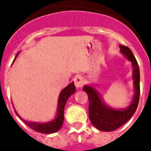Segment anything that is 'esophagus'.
Segmentation results:
<instances>
[{
	"instance_id": "esophagus-1",
	"label": "esophagus",
	"mask_w": 151,
	"mask_h": 151,
	"mask_svg": "<svg viewBox=\"0 0 151 151\" xmlns=\"http://www.w3.org/2000/svg\"><path fill=\"white\" fill-rule=\"evenodd\" d=\"M74 85L77 88H81L82 87L83 85L85 84V81H84L83 78L81 77V76H77L75 78H74Z\"/></svg>"
}]
</instances>
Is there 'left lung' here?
Segmentation results:
<instances>
[{"label": "left lung", "mask_w": 151, "mask_h": 151, "mask_svg": "<svg viewBox=\"0 0 151 151\" xmlns=\"http://www.w3.org/2000/svg\"><path fill=\"white\" fill-rule=\"evenodd\" d=\"M120 51L132 63L133 66L134 96L132 103L124 109H114L104 103L97 91L93 87L85 86L83 90L88 97V117L96 128L104 132H112L128 121L135 112L140 94V73L139 65L129 47L119 45Z\"/></svg>", "instance_id": "left-lung-1"}]
</instances>
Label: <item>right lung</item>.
Segmentation results:
<instances>
[{
  "label": "right lung",
  "instance_id": "add662e5",
  "mask_svg": "<svg viewBox=\"0 0 151 151\" xmlns=\"http://www.w3.org/2000/svg\"><path fill=\"white\" fill-rule=\"evenodd\" d=\"M18 55V54H17ZM17 58V56H16ZM15 60V59H14ZM75 86L73 82L69 84L65 88H63L61 92L59 97H58V111L57 116L52 121L47 122V123H35V122H28L23 119L19 116L16 111V114L19 116L20 119L24 122V124L28 126L30 128L34 130L35 132L43 133V134H51L59 131L63 126V121H64V109H65V104L68 98L75 93Z\"/></svg>",
  "mask_w": 151,
  "mask_h": 151
}]
</instances>
